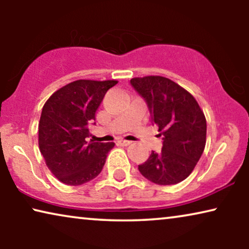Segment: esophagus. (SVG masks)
<instances>
[{
	"instance_id": "esophagus-1",
	"label": "esophagus",
	"mask_w": 249,
	"mask_h": 249,
	"mask_svg": "<svg viewBox=\"0 0 249 249\" xmlns=\"http://www.w3.org/2000/svg\"><path fill=\"white\" fill-rule=\"evenodd\" d=\"M119 144L122 145V146H128V145L131 144V142L130 141H125V139H120V141H119Z\"/></svg>"
}]
</instances>
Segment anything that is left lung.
I'll return each instance as SVG.
<instances>
[{
	"label": "left lung",
	"mask_w": 249,
	"mask_h": 249,
	"mask_svg": "<svg viewBox=\"0 0 249 249\" xmlns=\"http://www.w3.org/2000/svg\"><path fill=\"white\" fill-rule=\"evenodd\" d=\"M131 86L147 103L152 122L163 139L160 153L152 152L138 165L156 185H176L193 172L206 144V119L195 97L175 81L161 76L132 78Z\"/></svg>",
	"instance_id": "left-lung-1"
}]
</instances>
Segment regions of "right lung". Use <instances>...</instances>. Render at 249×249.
I'll return each mask as SVG.
<instances>
[{
  "label": "right lung",
  "mask_w": 249,
  "mask_h": 249,
  "mask_svg": "<svg viewBox=\"0 0 249 249\" xmlns=\"http://www.w3.org/2000/svg\"><path fill=\"white\" fill-rule=\"evenodd\" d=\"M117 84V80H76L57 89L44 104L38 124L39 151L61 182L79 186L101 173L114 142L86 138L104 95Z\"/></svg>",
  "instance_id": "obj_1"
}]
</instances>
